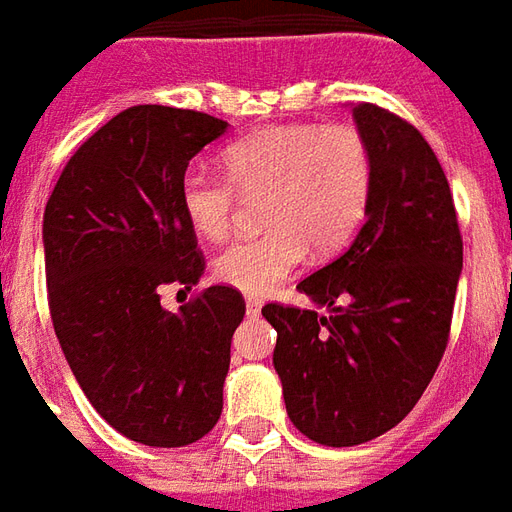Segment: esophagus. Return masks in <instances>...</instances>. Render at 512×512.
<instances>
[{"instance_id":"34e87169","label":"esophagus","mask_w":512,"mask_h":512,"mask_svg":"<svg viewBox=\"0 0 512 512\" xmlns=\"http://www.w3.org/2000/svg\"><path fill=\"white\" fill-rule=\"evenodd\" d=\"M259 311H261L259 297H245V313H248V316H259Z\"/></svg>"}]
</instances>
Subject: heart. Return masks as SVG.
<instances>
[{
  "label": "heart",
  "mask_w": 512,
  "mask_h": 512,
  "mask_svg": "<svg viewBox=\"0 0 512 512\" xmlns=\"http://www.w3.org/2000/svg\"><path fill=\"white\" fill-rule=\"evenodd\" d=\"M226 177L193 166L179 179V207L190 229L220 240L231 229L237 193L261 196L256 237L229 242L215 256V278L242 294H267L311 248L333 256L349 245L368 210L374 160L354 128L275 125L223 149Z\"/></svg>",
  "instance_id": "1"
}]
</instances>
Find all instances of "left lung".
<instances>
[{
  "instance_id": "8db88e82",
  "label": "left lung",
  "mask_w": 512,
  "mask_h": 512,
  "mask_svg": "<svg viewBox=\"0 0 512 512\" xmlns=\"http://www.w3.org/2000/svg\"><path fill=\"white\" fill-rule=\"evenodd\" d=\"M352 117L374 160L365 223L297 283L327 316L261 308L278 333L272 365L289 420L327 447L371 442L412 412L445 354L464 267L450 185L420 130L374 103Z\"/></svg>"
}]
</instances>
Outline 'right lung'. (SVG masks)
<instances>
[{
  "label": "right lung",
  "instance_id": "obj_1",
  "mask_svg": "<svg viewBox=\"0 0 512 512\" xmlns=\"http://www.w3.org/2000/svg\"><path fill=\"white\" fill-rule=\"evenodd\" d=\"M226 130L201 111L125 108L76 149L46 204L54 333L89 404L138 445H190L223 412L242 294L210 286L166 311L160 289L190 292L204 272L179 179Z\"/></svg>",
  "mask_w": 512,
  "mask_h": 512
}]
</instances>
